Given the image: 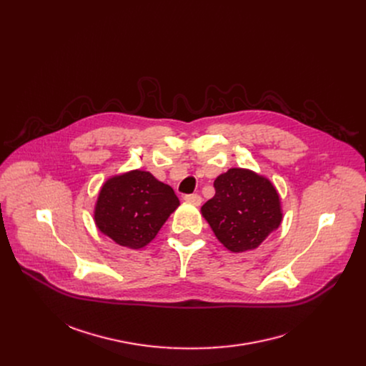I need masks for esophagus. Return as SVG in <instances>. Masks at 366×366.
Instances as JSON below:
<instances>
[{
	"instance_id": "esophagus-1",
	"label": "esophagus",
	"mask_w": 366,
	"mask_h": 366,
	"mask_svg": "<svg viewBox=\"0 0 366 366\" xmlns=\"http://www.w3.org/2000/svg\"><path fill=\"white\" fill-rule=\"evenodd\" d=\"M184 199H185L187 202L194 204V205H199L201 201H202V198H201L198 194H188V195L184 197Z\"/></svg>"
}]
</instances>
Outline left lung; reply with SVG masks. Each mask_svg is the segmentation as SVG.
<instances>
[{
    "instance_id": "1",
    "label": "left lung",
    "mask_w": 366,
    "mask_h": 366,
    "mask_svg": "<svg viewBox=\"0 0 366 366\" xmlns=\"http://www.w3.org/2000/svg\"><path fill=\"white\" fill-rule=\"evenodd\" d=\"M214 188V197L201 207V213L230 252L256 249L280 227L281 199L268 178L232 168L216 178Z\"/></svg>"
}]
</instances>
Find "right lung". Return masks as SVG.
Instances as JSON below:
<instances>
[{
    "label": "right lung",
    "mask_w": 366,
    "mask_h": 366,
    "mask_svg": "<svg viewBox=\"0 0 366 366\" xmlns=\"http://www.w3.org/2000/svg\"><path fill=\"white\" fill-rule=\"evenodd\" d=\"M179 199L174 189L146 171L116 175L101 187L94 220L117 244L140 249L158 234Z\"/></svg>",
    "instance_id": "add662e5"
}]
</instances>
